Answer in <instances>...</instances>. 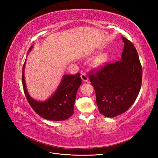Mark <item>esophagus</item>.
<instances>
[{"label": "esophagus", "mask_w": 158, "mask_h": 158, "mask_svg": "<svg viewBox=\"0 0 158 158\" xmlns=\"http://www.w3.org/2000/svg\"><path fill=\"white\" fill-rule=\"evenodd\" d=\"M81 79H82V80L84 81V82H87L88 80H89L88 77L86 75L85 73H82V74H81Z\"/></svg>", "instance_id": "1"}]
</instances>
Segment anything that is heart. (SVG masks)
<instances>
[{"mask_svg": "<svg viewBox=\"0 0 158 158\" xmlns=\"http://www.w3.org/2000/svg\"><path fill=\"white\" fill-rule=\"evenodd\" d=\"M105 60H106L105 56L104 55H100V56H98V58H97V62H98V64H101V63H102L103 62H104Z\"/></svg>", "mask_w": 158, "mask_h": 158, "instance_id": "1", "label": "heart"}]
</instances>
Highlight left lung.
Listing matches in <instances>:
<instances>
[{
  "instance_id": "8db88e82",
  "label": "left lung",
  "mask_w": 158,
  "mask_h": 158,
  "mask_svg": "<svg viewBox=\"0 0 158 158\" xmlns=\"http://www.w3.org/2000/svg\"><path fill=\"white\" fill-rule=\"evenodd\" d=\"M124 47L120 61L107 63L89 73L99 112L107 118L125 113L135 102L141 88L142 69L133 44L121 37Z\"/></svg>"
}]
</instances>
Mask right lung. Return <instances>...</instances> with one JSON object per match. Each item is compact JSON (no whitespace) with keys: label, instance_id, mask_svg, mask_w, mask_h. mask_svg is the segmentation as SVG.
I'll use <instances>...</instances> for the list:
<instances>
[{"label":"right lung","instance_id":"obj_1","mask_svg":"<svg viewBox=\"0 0 158 158\" xmlns=\"http://www.w3.org/2000/svg\"><path fill=\"white\" fill-rule=\"evenodd\" d=\"M33 47L29 48L31 50ZM25 64L22 70L23 91L29 105L39 115L51 121L68 119L73 114L76 94L81 84L80 73L65 75L56 93L47 100L38 102L32 98L27 93L24 79Z\"/></svg>","mask_w":158,"mask_h":158}]
</instances>
